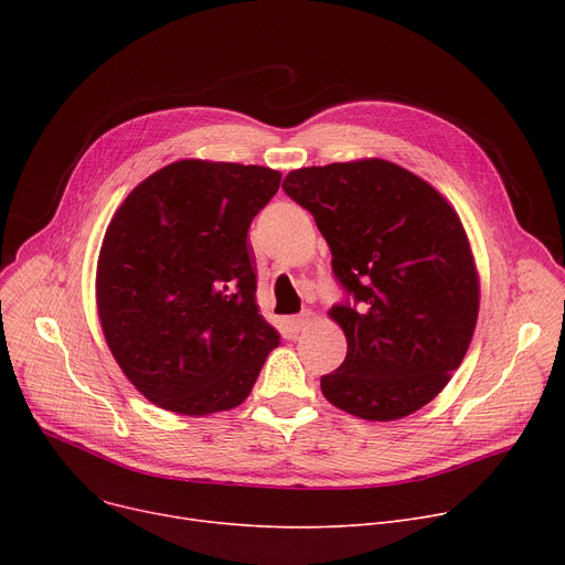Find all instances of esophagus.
Here are the masks:
<instances>
[{
  "mask_svg": "<svg viewBox=\"0 0 565 565\" xmlns=\"http://www.w3.org/2000/svg\"><path fill=\"white\" fill-rule=\"evenodd\" d=\"M309 322H311V316H309V313L292 316V318L288 320V330H290V332H302V330L309 328Z\"/></svg>",
  "mask_w": 565,
  "mask_h": 565,
  "instance_id": "esophagus-1",
  "label": "esophagus"
}]
</instances>
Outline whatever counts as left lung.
Listing matches in <instances>:
<instances>
[{
  "label": "left lung",
  "instance_id": "8db88e82",
  "mask_svg": "<svg viewBox=\"0 0 565 565\" xmlns=\"http://www.w3.org/2000/svg\"><path fill=\"white\" fill-rule=\"evenodd\" d=\"M284 190L313 215L354 305L330 309L348 341L322 396L366 422L428 405L462 364L481 279L456 207L405 167L362 158L292 169Z\"/></svg>",
  "mask_w": 565,
  "mask_h": 565
}]
</instances>
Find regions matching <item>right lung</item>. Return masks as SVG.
I'll return each instance as SVG.
<instances>
[{
  "mask_svg": "<svg viewBox=\"0 0 565 565\" xmlns=\"http://www.w3.org/2000/svg\"><path fill=\"white\" fill-rule=\"evenodd\" d=\"M281 183L270 167L178 160L124 199L105 231L96 305L124 375L185 414L241 405L279 345L256 307L247 231Z\"/></svg>",
  "mask_w": 565,
  "mask_h": 565,
  "instance_id": "obj_1",
  "label": "right lung"
}]
</instances>
